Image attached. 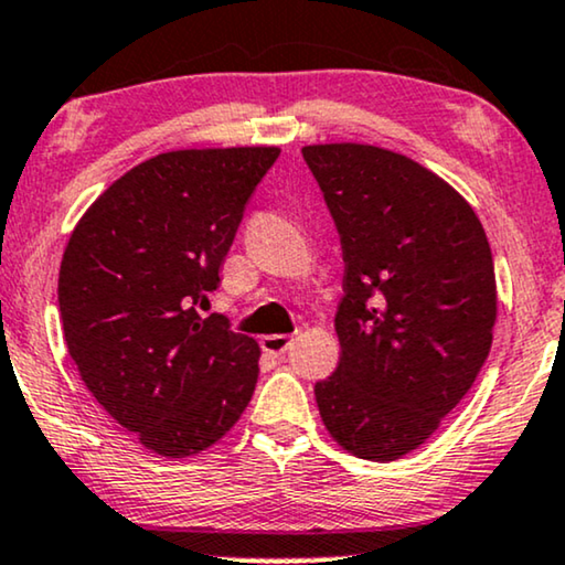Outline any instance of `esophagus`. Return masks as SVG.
<instances>
[{
	"instance_id": "1",
	"label": "esophagus",
	"mask_w": 565,
	"mask_h": 565,
	"mask_svg": "<svg viewBox=\"0 0 565 565\" xmlns=\"http://www.w3.org/2000/svg\"><path fill=\"white\" fill-rule=\"evenodd\" d=\"M289 345H291L289 335H263L260 338V349L266 353H274V356H281V353H287Z\"/></svg>"
}]
</instances>
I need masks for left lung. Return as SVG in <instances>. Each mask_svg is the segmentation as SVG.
Wrapping results in <instances>:
<instances>
[{"label":"left lung","instance_id":"obj_1","mask_svg":"<svg viewBox=\"0 0 565 565\" xmlns=\"http://www.w3.org/2000/svg\"><path fill=\"white\" fill-rule=\"evenodd\" d=\"M343 250L341 361L315 385L351 455L393 462L462 401L495 322L493 255L472 206L424 164L372 145L302 149Z\"/></svg>","mask_w":565,"mask_h":565}]
</instances>
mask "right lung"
Segmentation results:
<instances>
[{"instance_id":"right-lung-1","label":"right lung","mask_w":565,"mask_h":565,"mask_svg":"<svg viewBox=\"0 0 565 565\" xmlns=\"http://www.w3.org/2000/svg\"><path fill=\"white\" fill-rule=\"evenodd\" d=\"M278 147L178 149L120 175L74 227L58 270L70 356L95 401L152 452L216 445L250 403L260 349L201 318Z\"/></svg>"}]
</instances>
